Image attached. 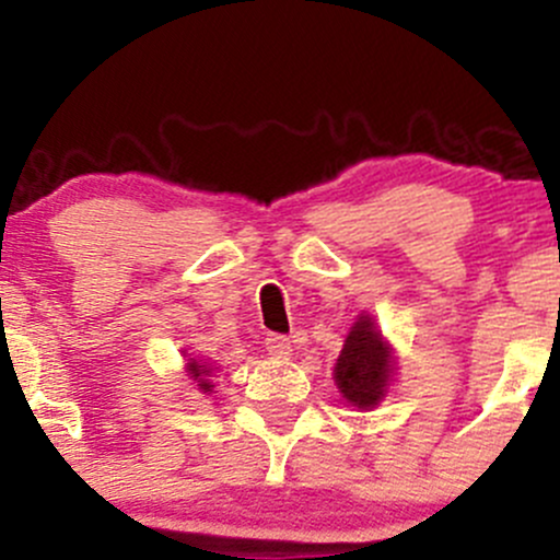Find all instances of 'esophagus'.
Wrapping results in <instances>:
<instances>
[{"mask_svg":"<svg viewBox=\"0 0 560 560\" xmlns=\"http://www.w3.org/2000/svg\"><path fill=\"white\" fill-rule=\"evenodd\" d=\"M266 350L271 352L273 358H289L292 355V342H289L287 337H281V334H268Z\"/></svg>","mask_w":560,"mask_h":560,"instance_id":"obj_1","label":"esophagus"}]
</instances>
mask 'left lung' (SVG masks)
Listing matches in <instances>:
<instances>
[{"mask_svg": "<svg viewBox=\"0 0 560 560\" xmlns=\"http://www.w3.org/2000/svg\"><path fill=\"white\" fill-rule=\"evenodd\" d=\"M392 374H395L392 347L384 342L374 318L361 313L347 334L342 352L334 365L337 389L350 405L369 410L387 395Z\"/></svg>", "mask_w": 560, "mask_h": 560, "instance_id": "obj_1", "label": "left lung"}]
</instances>
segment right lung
Masks as SVG:
<instances>
[{
  "instance_id": "add662e5",
  "label": "right lung",
  "mask_w": 560,
  "mask_h": 560,
  "mask_svg": "<svg viewBox=\"0 0 560 560\" xmlns=\"http://www.w3.org/2000/svg\"><path fill=\"white\" fill-rule=\"evenodd\" d=\"M210 365H202L199 361H195V358H191L189 363H186V374H189V378H195L197 382V389L199 392H210L213 389V384H210Z\"/></svg>"
}]
</instances>
